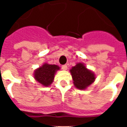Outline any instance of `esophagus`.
<instances>
[{
  "instance_id": "esophagus-1",
  "label": "esophagus",
  "mask_w": 127,
  "mask_h": 127,
  "mask_svg": "<svg viewBox=\"0 0 127 127\" xmlns=\"http://www.w3.org/2000/svg\"><path fill=\"white\" fill-rule=\"evenodd\" d=\"M61 68L63 70H67V66L66 65V64H64V65L62 66Z\"/></svg>"
}]
</instances>
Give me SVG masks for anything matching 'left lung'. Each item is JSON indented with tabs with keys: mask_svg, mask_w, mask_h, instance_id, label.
Returning <instances> with one entry per match:
<instances>
[{
	"mask_svg": "<svg viewBox=\"0 0 127 127\" xmlns=\"http://www.w3.org/2000/svg\"><path fill=\"white\" fill-rule=\"evenodd\" d=\"M74 86L78 90H85L92 84L96 79V76L88 69L83 63H78L70 69Z\"/></svg>",
	"mask_w": 127,
	"mask_h": 127,
	"instance_id": "8db88e82",
	"label": "left lung"
}]
</instances>
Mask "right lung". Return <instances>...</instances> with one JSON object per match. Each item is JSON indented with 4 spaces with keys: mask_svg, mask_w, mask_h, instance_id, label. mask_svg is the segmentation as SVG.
I'll use <instances>...</instances> for the list:
<instances>
[{
    "mask_svg": "<svg viewBox=\"0 0 127 127\" xmlns=\"http://www.w3.org/2000/svg\"><path fill=\"white\" fill-rule=\"evenodd\" d=\"M60 67L57 64H49L45 63L33 72V78L42 86H50L53 82L56 72L59 70Z\"/></svg>",
    "mask_w": 127,
    "mask_h": 127,
    "instance_id": "right-lung-1",
    "label": "right lung"
}]
</instances>
